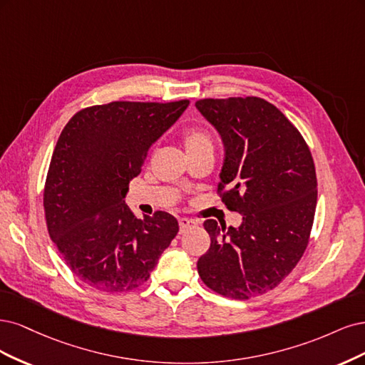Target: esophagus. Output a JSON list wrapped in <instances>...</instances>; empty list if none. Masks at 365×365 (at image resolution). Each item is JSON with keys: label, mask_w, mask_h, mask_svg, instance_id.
<instances>
[{"label": "esophagus", "mask_w": 365, "mask_h": 365, "mask_svg": "<svg viewBox=\"0 0 365 365\" xmlns=\"http://www.w3.org/2000/svg\"><path fill=\"white\" fill-rule=\"evenodd\" d=\"M198 225V222L195 220H191V218H180L179 220V226H180V232H185L186 229H191V227H195Z\"/></svg>", "instance_id": "34e87169"}]
</instances>
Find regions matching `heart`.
Listing matches in <instances>:
<instances>
[{
	"label": "heart",
	"instance_id": "heart-1",
	"mask_svg": "<svg viewBox=\"0 0 365 365\" xmlns=\"http://www.w3.org/2000/svg\"><path fill=\"white\" fill-rule=\"evenodd\" d=\"M183 144L187 155H194V153L200 150L212 148V139H210L209 133L205 130V128L192 125V127H187L185 130Z\"/></svg>",
	"mask_w": 365,
	"mask_h": 365
}]
</instances>
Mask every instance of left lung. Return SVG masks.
<instances>
[{
  "label": "left lung",
  "mask_w": 365,
  "mask_h": 365,
  "mask_svg": "<svg viewBox=\"0 0 365 365\" xmlns=\"http://www.w3.org/2000/svg\"><path fill=\"white\" fill-rule=\"evenodd\" d=\"M195 108L225 144L218 192L240 227L206 220L209 250L197 262L212 291L245 300L276 288L309 241L317 175L309 147L276 106L257 97L205 98Z\"/></svg>",
  "instance_id": "8db88e82"
}]
</instances>
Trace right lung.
Listing matches in <instances>:
<instances>
[{
	"instance_id": "right-lung-1",
	"label": "right lung",
	"mask_w": 365,
	"mask_h": 365,
	"mask_svg": "<svg viewBox=\"0 0 365 365\" xmlns=\"http://www.w3.org/2000/svg\"><path fill=\"white\" fill-rule=\"evenodd\" d=\"M190 101H112L68 121L46 174L43 209L50 238L86 285L124 292L148 280L179 232L158 210L138 220L124 202L150 147L179 120Z\"/></svg>"
}]
</instances>
